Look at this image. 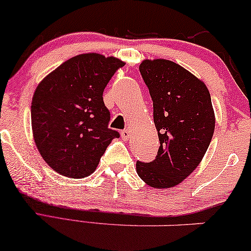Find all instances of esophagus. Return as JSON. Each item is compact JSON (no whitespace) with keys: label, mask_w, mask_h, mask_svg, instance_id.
<instances>
[{"label":"esophagus","mask_w":251,"mask_h":251,"mask_svg":"<svg viewBox=\"0 0 251 251\" xmlns=\"http://www.w3.org/2000/svg\"><path fill=\"white\" fill-rule=\"evenodd\" d=\"M129 136H130V133H129V130H128V129L122 130V131H121V137H122V139H125V141H128Z\"/></svg>","instance_id":"obj_1"}]
</instances>
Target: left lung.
I'll return each instance as SVG.
<instances>
[{"instance_id":"1","label":"left lung","mask_w":251,"mask_h":251,"mask_svg":"<svg viewBox=\"0 0 251 251\" xmlns=\"http://www.w3.org/2000/svg\"><path fill=\"white\" fill-rule=\"evenodd\" d=\"M153 101L159 146L154 160L136 162L138 176L153 188L174 187L203 159L214 131L209 90L198 78L168 60H145L139 66Z\"/></svg>"}]
</instances>
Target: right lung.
<instances>
[{"mask_svg": "<svg viewBox=\"0 0 251 251\" xmlns=\"http://www.w3.org/2000/svg\"><path fill=\"white\" fill-rule=\"evenodd\" d=\"M125 66L115 57L82 54L71 57L41 80L33 94L31 121L44 160L64 176L92 174L112 139L110 113L102 93Z\"/></svg>", "mask_w": 251, "mask_h": 251, "instance_id": "1", "label": "right lung"}]
</instances>
